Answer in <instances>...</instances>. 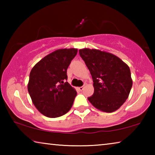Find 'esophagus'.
Masks as SVG:
<instances>
[{"label":"esophagus","mask_w":155,"mask_h":155,"mask_svg":"<svg viewBox=\"0 0 155 155\" xmlns=\"http://www.w3.org/2000/svg\"><path fill=\"white\" fill-rule=\"evenodd\" d=\"M78 89H79L80 91H82V90H83V89H84V86H82V87H80Z\"/></svg>","instance_id":"esophagus-1"}]
</instances>
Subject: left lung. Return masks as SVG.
<instances>
[{"label":"left lung","mask_w":155,"mask_h":155,"mask_svg":"<svg viewBox=\"0 0 155 155\" xmlns=\"http://www.w3.org/2000/svg\"><path fill=\"white\" fill-rule=\"evenodd\" d=\"M79 54L90 70L94 92L87 99L96 109L111 113L128 98L133 85L130 70L119 57L97 49L79 50Z\"/></svg>","instance_id":"1"}]
</instances>
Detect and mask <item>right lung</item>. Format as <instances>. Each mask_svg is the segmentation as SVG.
<instances>
[{
  "label": "right lung",
  "instance_id": "right-lung-1",
  "mask_svg": "<svg viewBox=\"0 0 155 155\" xmlns=\"http://www.w3.org/2000/svg\"><path fill=\"white\" fill-rule=\"evenodd\" d=\"M77 48L59 49L44 57L30 72L28 91L37 109L48 117H58L70 111L77 91L68 82L67 69Z\"/></svg>",
  "mask_w": 155,
  "mask_h": 155
}]
</instances>
